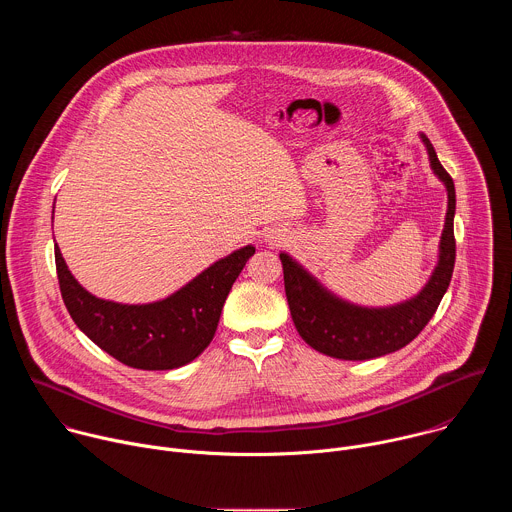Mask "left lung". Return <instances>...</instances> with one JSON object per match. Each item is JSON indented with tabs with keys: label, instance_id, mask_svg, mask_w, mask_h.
Masks as SVG:
<instances>
[{
	"label": "left lung",
	"instance_id": "obj_1",
	"mask_svg": "<svg viewBox=\"0 0 512 512\" xmlns=\"http://www.w3.org/2000/svg\"><path fill=\"white\" fill-rule=\"evenodd\" d=\"M421 137L433 172L448 188V214L440 243V261L419 296L381 310L350 306L328 294L308 271L285 253L279 255L291 320L300 336L322 354L342 360H369L407 346L427 326L452 281L456 263V188L452 176L437 160L431 141L425 135Z\"/></svg>",
	"mask_w": 512,
	"mask_h": 512
}]
</instances>
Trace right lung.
Segmentation results:
<instances>
[{
  "mask_svg": "<svg viewBox=\"0 0 512 512\" xmlns=\"http://www.w3.org/2000/svg\"><path fill=\"white\" fill-rule=\"evenodd\" d=\"M255 247L216 261L174 296L127 306L91 296L72 277L58 245L56 275L64 306L75 324L107 354L141 371H170L194 360L212 340L229 291Z\"/></svg>",
  "mask_w": 512,
  "mask_h": 512,
  "instance_id": "add662e5",
  "label": "right lung"
}]
</instances>
